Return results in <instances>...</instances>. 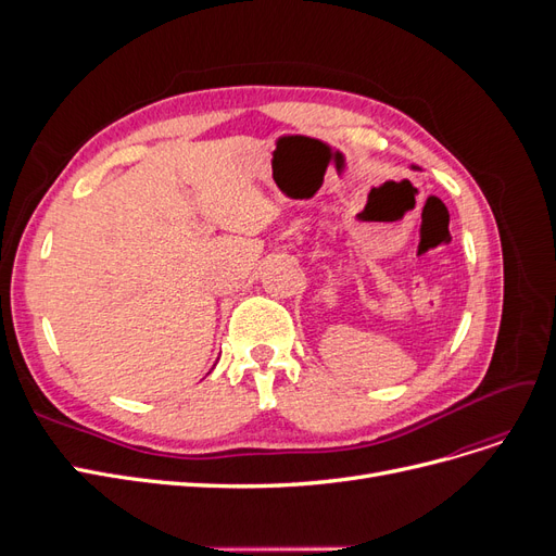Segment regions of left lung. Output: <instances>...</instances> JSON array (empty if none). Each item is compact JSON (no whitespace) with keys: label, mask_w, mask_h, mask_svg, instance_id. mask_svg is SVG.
<instances>
[{"label":"left lung","mask_w":556,"mask_h":556,"mask_svg":"<svg viewBox=\"0 0 556 556\" xmlns=\"http://www.w3.org/2000/svg\"><path fill=\"white\" fill-rule=\"evenodd\" d=\"M413 169H417V166H413Z\"/></svg>","instance_id":"8db88e82"}]
</instances>
